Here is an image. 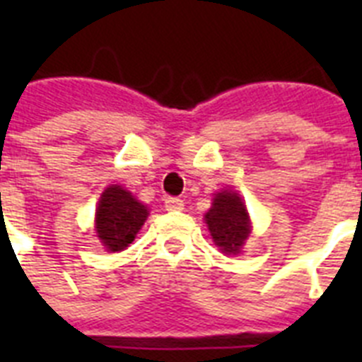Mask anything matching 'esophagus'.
I'll return each instance as SVG.
<instances>
[{"label": "esophagus", "instance_id": "obj_1", "mask_svg": "<svg viewBox=\"0 0 362 362\" xmlns=\"http://www.w3.org/2000/svg\"><path fill=\"white\" fill-rule=\"evenodd\" d=\"M165 209L170 210V212H179V210L185 209V203L183 199H179V197H166Z\"/></svg>", "mask_w": 362, "mask_h": 362}]
</instances>
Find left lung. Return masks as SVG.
Instances as JSON below:
<instances>
[{
    "mask_svg": "<svg viewBox=\"0 0 362 362\" xmlns=\"http://www.w3.org/2000/svg\"><path fill=\"white\" fill-rule=\"evenodd\" d=\"M212 239L223 254H238L250 233V219L245 203L235 192H219L212 209L204 216Z\"/></svg>",
    "mask_w": 362,
    "mask_h": 362,
    "instance_id": "8db88e82",
    "label": "left lung"
}]
</instances>
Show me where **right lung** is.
Segmentation results:
<instances>
[{"label":"right lung","instance_id":"1","mask_svg":"<svg viewBox=\"0 0 362 362\" xmlns=\"http://www.w3.org/2000/svg\"><path fill=\"white\" fill-rule=\"evenodd\" d=\"M148 210L129 190L112 185L103 192L95 210V230L107 250L121 252L141 230Z\"/></svg>","mask_w":362,"mask_h":362}]
</instances>
